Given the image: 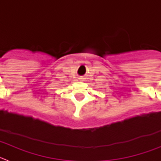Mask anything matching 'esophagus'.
Here are the masks:
<instances>
[{
	"label": "esophagus",
	"mask_w": 161,
	"mask_h": 161,
	"mask_svg": "<svg viewBox=\"0 0 161 161\" xmlns=\"http://www.w3.org/2000/svg\"><path fill=\"white\" fill-rule=\"evenodd\" d=\"M80 79V81H84V78L83 77H80V78H79Z\"/></svg>",
	"instance_id": "34e87169"
}]
</instances>
